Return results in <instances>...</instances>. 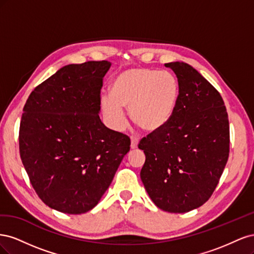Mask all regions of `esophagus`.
<instances>
[{"label": "esophagus", "mask_w": 254, "mask_h": 254, "mask_svg": "<svg viewBox=\"0 0 254 254\" xmlns=\"http://www.w3.org/2000/svg\"><path fill=\"white\" fill-rule=\"evenodd\" d=\"M137 143H139V140L136 139V137H132L131 139V148L135 149L137 147Z\"/></svg>", "instance_id": "1"}]
</instances>
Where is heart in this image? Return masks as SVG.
<instances>
[{"instance_id": "b5f03b06", "label": "heart", "mask_w": 254, "mask_h": 254, "mask_svg": "<svg viewBox=\"0 0 254 254\" xmlns=\"http://www.w3.org/2000/svg\"><path fill=\"white\" fill-rule=\"evenodd\" d=\"M178 81L170 72L135 67L118 75L111 84V96L102 97V109L111 128L121 131L126 125L125 108L144 130L155 131L164 126L178 98Z\"/></svg>"}]
</instances>
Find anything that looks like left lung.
Wrapping results in <instances>:
<instances>
[{"label": "left lung", "mask_w": 254, "mask_h": 254, "mask_svg": "<svg viewBox=\"0 0 254 254\" xmlns=\"http://www.w3.org/2000/svg\"><path fill=\"white\" fill-rule=\"evenodd\" d=\"M178 78L179 94L164 126L144 136L141 179L159 209L186 213L209 200L225 170L230 128L219 92L188 64H165Z\"/></svg>", "instance_id": "obj_1"}]
</instances>
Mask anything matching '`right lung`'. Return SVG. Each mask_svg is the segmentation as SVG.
Listing matches in <instances>:
<instances>
[{
    "label": "right lung",
    "mask_w": 254,
    "mask_h": 254,
    "mask_svg": "<svg viewBox=\"0 0 254 254\" xmlns=\"http://www.w3.org/2000/svg\"><path fill=\"white\" fill-rule=\"evenodd\" d=\"M110 65L103 60L61 67L23 108L22 163L37 195L59 212L93 209L130 149L129 136L107 128L98 115Z\"/></svg>",
    "instance_id": "obj_1"
}]
</instances>
